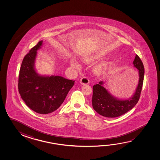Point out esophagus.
Segmentation results:
<instances>
[{"label":"esophagus","instance_id":"34e87169","mask_svg":"<svg viewBox=\"0 0 160 160\" xmlns=\"http://www.w3.org/2000/svg\"><path fill=\"white\" fill-rule=\"evenodd\" d=\"M80 83H81V85L89 84V79L87 77L84 76V77L81 78V79H80Z\"/></svg>","mask_w":160,"mask_h":160}]
</instances>
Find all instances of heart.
<instances>
[{
    "instance_id": "obj_1",
    "label": "heart",
    "mask_w": 160,
    "mask_h": 160,
    "mask_svg": "<svg viewBox=\"0 0 160 160\" xmlns=\"http://www.w3.org/2000/svg\"><path fill=\"white\" fill-rule=\"evenodd\" d=\"M98 58V56H95L94 57H92V58H88V59H85V60H84V61L85 62H92V61H94L95 60L97 59ZM71 65L74 68H80V65H79V63L76 60H75L73 59L71 60Z\"/></svg>"
}]
</instances>
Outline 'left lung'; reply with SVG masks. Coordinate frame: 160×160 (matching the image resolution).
I'll use <instances>...</instances> for the list:
<instances>
[{
	"mask_svg": "<svg viewBox=\"0 0 160 160\" xmlns=\"http://www.w3.org/2000/svg\"><path fill=\"white\" fill-rule=\"evenodd\" d=\"M134 67L138 70V84L134 94L129 99H119L108 92L104 85V82L100 81L99 84L92 87L93 93L92 105L97 113L108 118H115L131 110L138 102L144 79V68L141 60L136 55L133 62Z\"/></svg>",
	"mask_w": 160,
	"mask_h": 160,
	"instance_id": "1",
	"label": "left lung"
}]
</instances>
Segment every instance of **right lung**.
I'll return each instance as SVG.
<instances>
[{"label": "right lung", "instance_id": "right-lung-1", "mask_svg": "<svg viewBox=\"0 0 160 160\" xmlns=\"http://www.w3.org/2000/svg\"><path fill=\"white\" fill-rule=\"evenodd\" d=\"M39 41L24 58L18 78V91L28 107L42 114L52 113L63 103L75 81L60 76H42L37 73L34 63Z\"/></svg>", "mask_w": 160, "mask_h": 160}]
</instances>
